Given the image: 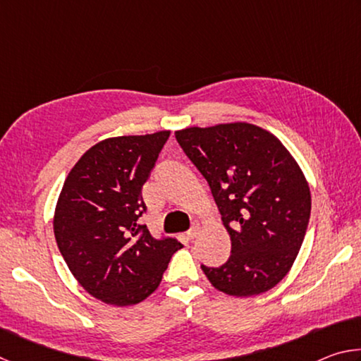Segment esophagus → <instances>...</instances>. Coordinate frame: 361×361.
Here are the masks:
<instances>
[{
    "label": "esophagus",
    "instance_id": "esophagus-1",
    "mask_svg": "<svg viewBox=\"0 0 361 361\" xmlns=\"http://www.w3.org/2000/svg\"><path fill=\"white\" fill-rule=\"evenodd\" d=\"M195 235H197V228H192V229H189V231L186 232L188 239H194Z\"/></svg>",
    "mask_w": 361,
    "mask_h": 361
}]
</instances>
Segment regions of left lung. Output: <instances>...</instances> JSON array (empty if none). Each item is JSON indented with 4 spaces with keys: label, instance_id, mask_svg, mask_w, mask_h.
I'll return each instance as SVG.
<instances>
[{
    "label": "left lung",
    "instance_id": "left-lung-1",
    "mask_svg": "<svg viewBox=\"0 0 361 361\" xmlns=\"http://www.w3.org/2000/svg\"><path fill=\"white\" fill-rule=\"evenodd\" d=\"M176 142L209 183L231 237V256L202 267L226 295L274 288L295 262L310 218V189L290 151L248 122L188 127Z\"/></svg>",
    "mask_w": 361,
    "mask_h": 361
}]
</instances>
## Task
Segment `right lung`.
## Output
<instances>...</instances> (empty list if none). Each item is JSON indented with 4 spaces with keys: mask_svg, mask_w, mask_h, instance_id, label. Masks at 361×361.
<instances>
[{
    "mask_svg": "<svg viewBox=\"0 0 361 361\" xmlns=\"http://www.w3.org/2000/svg\"><path fill=\"white\" fill-rule=\"evenodd\" d=\"M169 137L161 130L103 140L84 152L60 191L54 215L60 253L79 285L106 304L142 302L183 248L138 223L146 212L142 188Z\"/></svg>",
    "mask_w": 361,
    "mask_h": 361,
    "instance_id": "1",
    "label": "right lung"
}]
</instances>
